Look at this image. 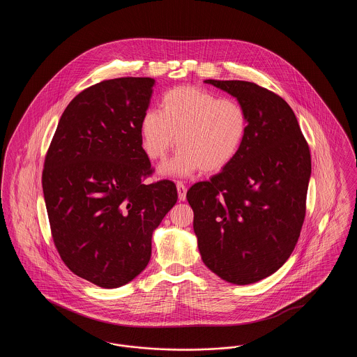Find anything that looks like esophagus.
<instances>
[{
    "label": "esophagus",
    "mask_w": 357,
    "mask_h": 357,
    "mask_svg": "<svg viewBox=\"0 0 357 357\" xmlns=\"http://www.w3.org/2000/svg\"><path fill=\"white\" fill-rule=\"evenodd\" d=\"M176 190H178V197H179V201H185L186 199L187 188L182 182H178L176 183Z\"/></svg>",
    "instance_id": "1"
}]
</instances>
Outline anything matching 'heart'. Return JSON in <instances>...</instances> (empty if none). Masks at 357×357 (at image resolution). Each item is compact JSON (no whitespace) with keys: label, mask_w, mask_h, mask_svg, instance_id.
I'll use <instances>...</instances> for the list:
<instances>
[{"label":"heart","mask_w":357,"mask_h":357,"mask_svg":"<svg viewBox=\"0 0 357 357\" xmlns=\"http://www.w3.org/2000/svg\"><path fill=\"white\" fill-rule=\"evenodd\" d=\"M245 108L233 99L198 86H175L140 120L143 149L153 160L166 158L175 144V158L160 166L167 176L186 178L198 170L217 172L237 156L248 132Z\"/></svg>","instance_id":"obj_1"}]
</instances>
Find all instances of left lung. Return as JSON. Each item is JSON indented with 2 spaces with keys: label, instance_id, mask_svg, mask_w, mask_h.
<instances>
[{
  "label": "left lung",
  "instance_id": "obj_1",
  "mask_svg": "<svg viewBox=\"0 0 357 357\" xmlns=\"http://www.w3.org/2000/svg\"><path fill=\"white\" fill-rule=\"evenodd\" d=\"M245 108L248 132L236 159L187 191L204 265L249 285L288 259L305 218L310 153L293 109L271 91L241 80H204Z\"/></svg>",
  "mask_w": 357,
  "mask_h": 357
}]
</instances>
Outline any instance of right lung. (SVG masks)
Returning a JSON list of instances; mask_svg holds the SVG:
<instances>
[{
	"instance_id": "add662e5",
	"label": "right lung",
	"mask_w": 357,
	"mask_h": 357,
	"mask_svg": "<svg viewBox=\"0 0 357 357\" xmlns=\"http://www.w3.org/2000/svg\"><path fill=\"white\" fill-rule=\"evenodd\" d=\"M155 80L120 77L80 92L63 112L43 171L57 252L104 289L132 281L151 258L153 230L176 204L171 181L143 185L151 163L140 120Z\"/></svg>"
}]
</instances>
